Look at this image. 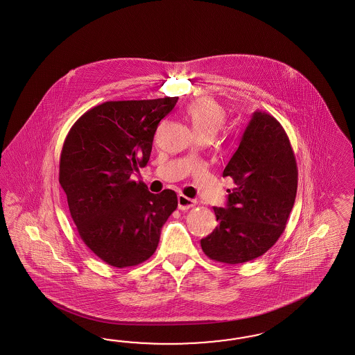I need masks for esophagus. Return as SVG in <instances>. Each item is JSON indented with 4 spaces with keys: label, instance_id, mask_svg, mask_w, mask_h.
Masks as SVG:
<instances>
[{
    "label": "esophagus",
    "instance_id": "esophagus-1",
    "mask_svg": "<svg viewBox=\"0 0 355 355\" xmlns=\"http://www.w3.org/2000/svg\"><path fill=\"white\" fill-rule=\"evenodd\" d=\"M195 203H196V202H195L193 199H190V198H187V196H184V195H178V208H180L181 211H186V209L193 208Z\"/></svg>",
    "mask_w": 355,
    "mask_h": 355
}]
</instances>
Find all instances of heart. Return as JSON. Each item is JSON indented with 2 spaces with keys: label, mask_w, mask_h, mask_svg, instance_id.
Instances as JSON below:
<instances>
[{
  "label": "heart",
  "mask_w": 355,
  "mask_h": 355,
  "mask_svg": "<svg viewBox=\"0 0 355 355\" xmlns=\"http://www.w3.org/2000/svg\"><path fill=\"white\" fill-rule=\"evenodd\" d=\"M184 117L190 123L195 137L212 139L225 122V107L214 98L199 97L186 107Z\"/></svg>",
  "instance_id": "b5f03b06"
}]
</instances>
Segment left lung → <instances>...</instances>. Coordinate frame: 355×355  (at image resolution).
Returning a JSON list of instances; mask_svg holds the SVG:
<instances>
[{
  "instance_id": "left-lung-1",
  "label": "left lung",
  "mask_w": 355,
  "mask_h": 355,
  "mask_svg": "<svg viewBox=\"0 0 355 355\" xmlns=\"http://www.w3.org/2000/svg\"><path fill=\"white\" fill-rule=\"evenodd\" d=\"M223 175L234 187L227 190L226 208L214 207L218 225L200 245L215 261L241 264L277 242L295 202L297 162L279 121L254 112Z\"/></svg>"
}]
</instances>
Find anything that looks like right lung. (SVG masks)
I'll return each mask as SVG.
<instances>
[{
	"mask_svg": "<svg viewBox=\"0 0 355 355\" xmlns=\"http://www.w3.org/2000/svg\"><path fill=\"white\" fill-rule=\"evenodd\" d=\"M178 97L107 101L76 121L64 141L60 183L78 234L116 268L134 267L156 251L175 211L173 190L152 193L130 180L150 160L157 126Z\"/></svg>",
	"mask_w": 355,
	"mask_h": 355,
	"instance_id": "obj_1",
	"label": "right lung"
}]
</instances>
